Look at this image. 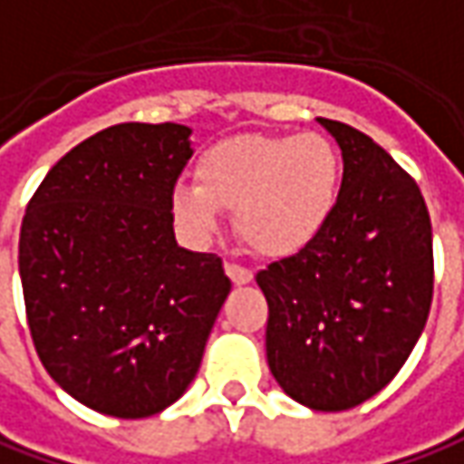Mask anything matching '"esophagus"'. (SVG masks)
Returning <instances> with one entry per match:
<instances>
[{"instance_id":"obj_1","label":"esophagus","mask_w":464,"mask_h":464,"mask_svg":"<svg viewBox=\"0 0 464 464\" xmlns=\"http://www.w3.org/2000/svg\"><path fill=\"white\" fill-rule=\"evenodd\" d=\"M226 275L231 277L233 285H248V282L254 280V275H251V269L246 266H241V264H226Z\"/></svg>"}]
</instances>
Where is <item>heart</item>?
<instances>
[{
  "label": "heart",
  "instance_id": "b5f03b06",
  "mask_svg": "<svg viewBox=\"0 0 464 464\" xmlns=\"http://www.w3.org/2000/svg\"><path fill=\"white\" fill-rule=\"evenodd\" d=\"M198 182L171 195L177 223L195 241H210L223 213H236V231L262 256H293L321 236L336 210L342 159L324 133L238 136L200 159Z\"/></svg>",
  "mask_w": 464,
  "mask_h": 464
}]
</instances>
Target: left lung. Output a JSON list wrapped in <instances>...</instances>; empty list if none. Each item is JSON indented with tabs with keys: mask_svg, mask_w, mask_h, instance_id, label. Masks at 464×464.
<instances>
[{
	"mask_svg": "<svg viewBox=\"0 0 464 464\" xmlns=\"http://www.w3.org/2000/svg\"><path fill=\"white\" fill-rule=\"evenodd\" d=\"M336 138V210L311 246L256 275L266 362L313 411H346L380 392L421 336L431 293V220L419 184L370 136L318 118Z\"/></svg>",
	"mask_w": 464,
	"mask_h": 464,
	"instance_id": "8db88e82",
	"label": "left lung"
}]
</instances>
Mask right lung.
Here are the masks:
<instances>
[{"label": "right lung", "instance_id": "right-lung-1", "mask_svg": "<svg viewBox=\"0 0 464 464\" xmlns=\"http://www.w3.org/2000/svg\"><path fill=\"white\" fill-rule=\"evenodd\" d=\"M189 128L121 122L45 174L20 228L27 326L48 375L79 403L146 419L182 398L231 280L174 238L171 195Z\"/></svg>", "mask_w": 464, "mask_h": 464}]
</instances>
